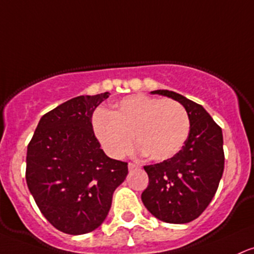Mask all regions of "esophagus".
Instances as JSON below:
<instances>
[{
    "label": "esophagus",
    "instance_id": "obj_1",
    "mask_svg": "<svg viewBox=\"0 0 254 254\" xmlns=\"http://www.w3.org/2000/svg\"><path fill=\"white\" fill-rule=\"evenodd\" d=\"M127 166H129V171H132V170L140 168V165H138V164H135V163H129V165Z\"/></svg>",
    "mask_w": 254,
    "mask_h": 254
}]
</instances>
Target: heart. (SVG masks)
Here are the masks:
<instances>
[{
  "label": "heart",
  "instance_id": "heart-1",
  "mask_svg": "<svg viewBox=\"0 0 254 254\" xmlns=\"http://www.w3.org/2000/svg\"><path fill=\"white\" fill-rule=\"evenodd\" d=\"M93 129L110 157L127 155L133 136L141 153L153 161H164L182 149L190 121L180 102L138 94L123 99L112 113L97 111Z\"/></svg>",
  "mask_w": 254,
  "mask_h": 254
}]
</instances>
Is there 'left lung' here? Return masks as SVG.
<instances>
[{"label": "left lung", "mask_w": 254, "mask_h": 254, "mask_svg": "<svg viewBox=\"0 0 254 254\" xmlns=\"http://www.w3.org/2000/svg\"><path fill=\"white\" fill-rule=\"evenodd\" d=\"M152 94L176 100L190 121L185 146L175 157L146 165L148 187L141 199L155 218L172 224L196 219L218 189L224 171L222 129L201 105L170 90Z\"/></svg>", "instance_id": "1"}]
</instances>
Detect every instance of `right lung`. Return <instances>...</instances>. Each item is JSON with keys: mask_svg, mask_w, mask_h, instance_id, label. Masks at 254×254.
<instances>
[{"mask_svg": "<svg viewBox=\"0 0 254 254\" xmlns=\"http://www.w3.org/2000/svg\"><path fill=\"white\" fill-rule=\"evenodd\" d=\"M110 93L77 96L41 118L27 146L26 183L38 208L63 233L82 235L102 224L127 163L108 158L91 124Z\"/></svg>", "mask_w": 254, "mask_h": 254, "instance_id": "right-lung-1", "label": "right lung"}]
</instances>
